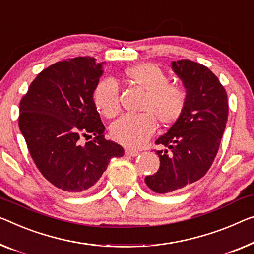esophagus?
<instances>
[{"instance_id": "obj_1", "label": "esophagus", "mask_w": 254, "mask_h": 254, "mask_svg": "<svg viewBox=\"0 0 254 254\" xmlns=\"http://www.w3.org/2000/svg\"><path fill=\"white\" fill-rule=\"evenodd\" d=\"M126 154L127 155V156L134 157V156H138L139 151L135 150V149H132V148H127V149H126Z\"/></svg>"}]
</instances>
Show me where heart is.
I'll list each match as a JSON object with an SVG mask.
<instances>
[{"instance_id":"obj_1","label":"heart","mask_w":254,"mask_h":254,"mask_svg":"<svg viewBox=\"0 0 254 254\" xmlns=\"http://www.w3.org/2000/svg\"><path fill=\"white\" fill-rule=\"evenodd\" d=\"M131 83L146 92L141 114L126 115L113 123L112 138L128 148H138L153 137L156 120L164 127H171L181 119L188 103L187 91L183 86L170 84V78L155 64H140L127 69ZM97 111L106 119H113L121 111L120 90L112 78L98 83L93 91Z\"/></svg>"}]
</instances>
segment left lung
Returning <instances> with one entry per match:
<instances>
[{"instance_id":"obj_1","label":"left lung","mask_w":254,"mask_h":254,"mask_svg":"<svg viewBox=\"0 0 254 254\" xmlns=\"http://www.w3.org/2000/svg\"><path fill=\"white\" fill-rule=\"evenodd\" d=\"M172 69L186 88L188 103L181 119L155 141L166 149L156 150L160 169L145 183L158 194L178 190L205 176L228 119L227 92L209 68L181 59L172 63Z\"/></svg>"}]
</instances>
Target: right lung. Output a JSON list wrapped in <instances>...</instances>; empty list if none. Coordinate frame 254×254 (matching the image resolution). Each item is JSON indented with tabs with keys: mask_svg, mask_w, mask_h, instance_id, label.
<instances>
[{
	"mask_svg": "<svg viewBox=\"0 0 254 254\" xmlns=\"http://www.w3.org/2000/svg\"><path fill=\"white\" fill-rule=\"evenodd\" d=\"M103 74L91 57L65 59L45 68L19 104V128L34 163L48 181L68 192L84 191L99 180L122 146L107 140L93 103ZM92 140L81 145L80 139Z\"/></svg>",
	"mask_w": 254,
	"mask_h": 254,
	"instance_id": "obj_1",
	"label": "right lung"
}]
</instances>
